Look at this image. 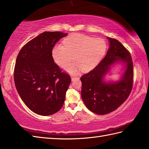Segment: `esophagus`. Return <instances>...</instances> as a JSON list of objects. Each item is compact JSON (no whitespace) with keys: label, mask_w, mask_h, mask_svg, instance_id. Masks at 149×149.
Masks as SVG:
<instances>
[{"label":"esophagus","mask_w":149,"mask_h":149,"mask_svg":"<svg viewBox=\"0 0 149 149\" xmlns=\"http://www.w3.org/2000/svg\"><path fill=\"white\" fill-rule=\"evenodd\" d=\"M77 79V77H73V76H72V77H71V79H72V81H74V79Z\"/></svg>","instance_id":"1"}]
</instances>
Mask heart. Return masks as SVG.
Returning a JSON list of instances; mask_svg holds the SVG:
<instances>
[{
    "label": "heart",
    "mask_w": 149,
    "mask_h": 149,
    "mask_svg": "<svg viewBox=\"0 0 149 149\" xmlns=\"http://www.w3.org/2000/svg\"><path fill=\"white\" fill-rule=\"evenodd\" d=\"M106 49V42L102 38L72 34L63 40L62 45L54 47L51 54L54 61L61 67L74 58L75 62L65 67L66 72L74 74L81 69L88 72L94 68L102 58Z\"/></svg>",
    "instance_id": "1"
}]
</instances>
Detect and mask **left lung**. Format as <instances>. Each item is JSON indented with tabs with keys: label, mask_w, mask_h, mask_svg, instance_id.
I'll return each instance as SVG.
<instances>
[{
	"label": "left lung",
	"mask_w": 149,
	"mask_h": 149,
	"mask_svg": "<svg viewBox=\"0 0 149 149\" xmlns=\"http://www.w3.org/2000/svg\"><path fill=\"white\" fill-rule=\"evenodd\" d=\"M109 48L92 70L81 77V97L87 108L98 115L116 110L127 99L133 83V63L130 53L117 40L107 37ZM122 63L125 71L118 81H106L104 77L111 66Z\"/></svg>",
	"instance_id": "1"
}]
</instances>
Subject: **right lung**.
Listing matches in <instances>:
<instances>
[{
    "instance_id": "add662e5",
    "label": "right lung",
    "mask_w": 149,
    "mask_h": 149,
    "mask_svg": "<svg viewBox=\"0 0 149 149\" xmlns=\"http://www.w3.org/2000/svg\"><path fill=\"white\" fill-rule=\"evenodd\" d=\"M44 32L22 47L16 59L14 81L24 104L38 115H51L61 109L71 82L54 61L52 49L67 35Z\"/></svg>"
}]
</instances>
